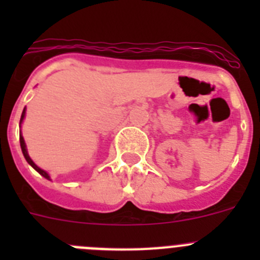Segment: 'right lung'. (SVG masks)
Listing matches in <instances>:
<instances>
[{"instance_id":"1","label":"right lung","mask_w":260,"mask_h":260,"mask_svg":"<svg viewBox=\"0 0 260 260\" xmlns=\"http://www.w3.org/2000/svg\"><path fill=\"white\" fill-rule=\"evenodd\" d=\"M24 113H26V108H24V109H23L22 117H20V122H22V121H23V118H24ZM19 142H20V148H22V152H23V155H24V157H26L27 162H28V164L31 165V167L34 168V169H35V171H38L39 173L41 174V176H43V177H45V178H49V176H48V173H47V172H45V171H43V169H40V168H39L38 165L35 164V162L32 161V160H31V157H29V156H28V153H27L26 143H24V139H23L22 134L19 135Z\"/></svg>"}]
</instances>
